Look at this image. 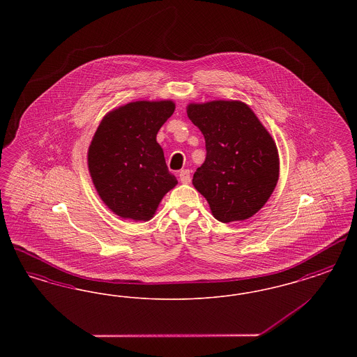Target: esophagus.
Returning a JSON list of instances; mask_svg holds the SVG:
<instances>
[{
    "label": "esophagus",
    "instance_id": "esophagus-1",
    "mask_svg": "<svg viewBox=\"0 0 357 357\" xmlns=\"http://www.w3.org/2000/svg\"><path fill=\"white\" fill-rule=\"evenodd\" d=\"M179 179H181V182L182 183H190V181H191V176H190V170H181L179 172Z\"/></svg>",
    "mask_w": 357,
    "mask_h": 357
}]
</instances>
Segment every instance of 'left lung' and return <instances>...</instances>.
<instances>
[{"mask_svg":"<svg viewBox=\"0 0 357 357\" xmlns=\"http://www.w3.org/2000/svg\"><path fill=\"white\" fill-rule=\"evenodd\" d=\"M187 116L204 134L206 159L192 185L223 223L253 217L278 182L280 159L271 134L248 104H188Z\"/></svg>","mask_w":357,"mask_h":357,"instance_id":"1","label":"left lung"}]
</instances>
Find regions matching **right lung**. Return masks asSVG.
<instances>
[{
	"label": "right lung",
	"instance_id": "right-lung-1",
	"mask_svg": "<svg viewBox=\"0 0 357 357\" xmlns=\"http://www.w3.org/2000/svg\"><path fill=\"white\" fill-rule=\"evenodd\" d=\"M171 100L132 102L108 112L88 149V169L102 202L116 215L151 220L176 186L156 134L174 114Z\"/></svg>",
	"mask_w": 357,
	"mask_h": 357
}]
</instances>
